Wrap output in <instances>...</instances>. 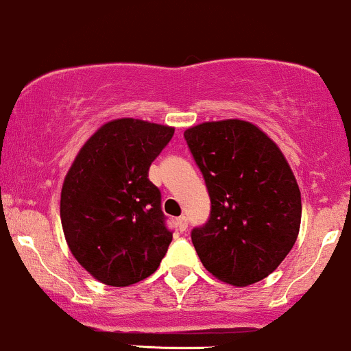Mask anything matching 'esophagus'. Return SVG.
Here are the masks:
<instances>
[{
  "mask_svg": "<svg viewBox=\"0 0 351 351\" xmlns=\"http://www.w3.org/2000/svg\"><path fill=\"white\" fill-rule=\"evenodd\" d=\"M176 225H178L180 232H186V228H188V218H186V217H180L178 219H176Z\"/></svg>",
  "mask_w": 351,
  "mask_h": 351,
  "instance_id": "esophagus-1",
  "label": "esophagus"
}]
</instances>
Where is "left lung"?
<instances>
[{
	"mask_svg": "<svg viewBox=\"0 0 351 351\" xmlns=\"http://www.w3.org/2000/svg\"><path fill=\"white\" fill-rule=\"evenodd\" d=\"M205 180L210 217L191 241L211 275L234 287L267 278L293 248L302 195L283 153L241 119L211 121L184 132Z\"/></svg>",
	"mask_w": 351,
	"mask_h": 351,
	"instance_id": "left-lung-1",
	"label": "left lung"
}]
</instances>
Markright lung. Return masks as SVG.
<instances>
[{"label":"right lung","mask_w":351,"mask_h":351,"mask_svg":"<svg viewBox=\"0 0 351 351\" xmlns=\"http://www.w3.org/2000/svg\"><path fill=\"white\" fill-rule=\"evenodd\" d=\"M175 130L141 119L106 123L84 143L61 190L69 250L96 280L128 287L160 267L173 240L149 167Z\"/></svg>","instance_id":"1"}]
</instances>
